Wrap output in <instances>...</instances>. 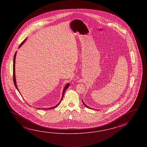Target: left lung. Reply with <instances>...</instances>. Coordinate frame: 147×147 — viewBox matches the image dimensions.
Returning <instances> with one entry per match:
<instances>
[{
    "instance_id": "1",
    "label": "left lung",
    "mask_w": 147,
    "mask_h": 147,
    "mask_svg": "<svg viewBox=\"0 0 147 147\" xmlns=\"http://www.w3.org/2000/svg\"><path fill=\"white\" fill-rule=\"evenodd\" d=\"M82 103H84V106L86 107H87V108H89V107L87 106V105H86V104H85V103H84V102H83V101H82Z\"/></svg>"
}]
</instances>
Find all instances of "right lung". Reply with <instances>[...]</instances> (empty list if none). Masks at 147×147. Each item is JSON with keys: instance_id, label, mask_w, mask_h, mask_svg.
I'll return each mask as SVG.
<instances>
[{"instance_id": "right-lung-1", "label": "right lung", "mask_w": 147, "mask_h": 147, "mask_svg": "<svg viewBox=\"0 0 147 147\" xmlns=\"http://www.w3.org/2000/svg\"><path fill=\"white\" fill-rule=\"evenodd\" d=\"M26 40V39H25L24 40L22 41V42L21 43V44L19 45V47H20V46L22 45V44H24V42H25ZM16 53H17V52H16L15 53V55H14V58H13V80L14 84H15V87H16V89H17L18 90V89L17 86V84H16V78H15V59H16ZM69 85H70L69 84H66V86H65V88H64V89H63V96H62V98H61V100H60V101L59 103H58V104L57 105H56V106L53 107H52V108H48V109L45 108L44 109H51L55 108L56 107H57L59 105L60 103L61 102V101L62 99H63V95H64V94H65V91H66V90H67V89L69 87ZM18 91H19V90H18Z\"/></svg>"}]
</instances>
